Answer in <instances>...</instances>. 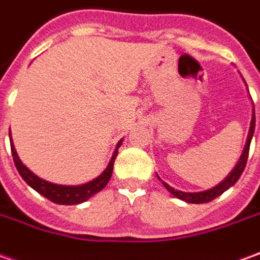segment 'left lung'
<instances>
[{"mask_svg": "<svg viewBox=\"0 0 260 260\" xmlns=\"http://www.w3.org/2000/svg\"><path fill=\"white\" fill-rule=\"evenodd\" d=\"M253 132H255V107L252 108V121H250V128H249L248 139H246V144H245V148H243V152H242L241 158L238 160V164L235 165V168L232 169V172L228 175L226 178L223 181L220 182L219 185L213 186L212 189L204 190V192H182V190H178L169 186L167 182H164L158 176V179L162 182V185L167 188L175 198L178 199H182L188 204H206V202H211L215 198L220 197L225 190H228L231 186H234L235 183L238 182V179L241 178L243 169L246 167V160H248L249 155V146H250V141H252V137H253Z\"/></svg>", "mask_w": 260, "mask_h": 260, "instance_id": "obj_1", "label": "left lung"}]
</instances>
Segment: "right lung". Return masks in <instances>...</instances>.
I'll return each mask as SVG.
<instances>
[{
    "label": "right lung",
    "instance_id": "add662e5",
    "mask_svg": "<svg viewBox=\"0 0 260 260\" xmlns=\"http://www.w3.org/2000/svg\"><path fill=\"white\" fill-rule=\"evenodd\" d=\"M10 142H11V152L12 158H14V164L18 169L19 175L22 176V179L32 188L35 189L40 195L45 197L47 199H49L51 202L59 205H78L82 204L88 201L89 198L93 197L95 193H98L100 190H102L107 183L111 179L112 176V171H114V162L116 159V155H118V149L122 144V139L116 144L115 151H114V155L108 164L107 169L102 172V174L95 178L91 182L88 183H84V185H77V186H68V185H58V183H52V182L45 181V179H41L40 176L31 172L28 168L21 162V159L18 158V153L14 148V144H12L11 139V132H10Z\"/></svg>",
    "mask_w": 260,
    "mask_h": 260
}]
</instances>
